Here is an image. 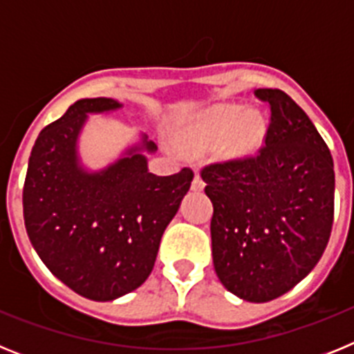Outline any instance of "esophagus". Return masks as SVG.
Instances as JSON below:
<instances>
[{
    "label": "esophagus",
    "instance_id": "obj_1",
    "mask_svg": "<svg viewBox=\"0 0 354 354\" xmlns=\"http://www.w3.org/2000/svg\"><path fill=\"white\" fill-rule=\"evenodd\" d=\"M204 186H205L204 179H202L198 171H196L195 179H193V183H192V189L193 192H202V189H204Z\"/></svg>",
    "mask_w": 354,
    "mask_h": 354
}]
</instances>
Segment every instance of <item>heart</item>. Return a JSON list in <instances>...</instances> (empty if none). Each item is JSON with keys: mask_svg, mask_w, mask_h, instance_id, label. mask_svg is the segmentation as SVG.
<instances>
[{"mask_svg": "<svg viewBox=\"0 0 354 354\" xmlns=\"http://www.w3.org/2000/svg\"><path fill=\"white\" fill-rule=\"evenodd\" d=\"M239 113V106H216L187 118L177 133L180 147L227 158L252 154L262 142L264 122L257 111Z\"/></svg>", "mask_w": 354, "mask_h": 354, "instance_id": "b5f03b06", "label": "heart"}]
</instances>
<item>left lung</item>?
<instances>
[{
    "instance_id": "left-lung-1",
    "label": "left lung",
    "mask_w": 354,
    "mask_h": 354,
    "mask_svg": "<svg viewBox=\"0 0 354 354\" xmlns=\"http://www.w3.org/2000/svg\"><path fill=\"white\" fill-rule=\"evenodd\" d=\"M270 104L257 154L205 165L212 262L239 298L266 303L289 292L323 257L333 225L330 149L286 92L255 90Z\"/></svg>"
}]
</instances>
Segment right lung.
Wrapping results in <instances>:
<instances>
[{
    "instance_id": "add662e5",
    "label": "right lung",
    "mask_w": 354,
    "mask_h": 354,
    "mask_svg": "<svg viewBox=\"0 0 354 354\" xmlns=\"http://www.w3.org/2000/svg\"><path fill=\"white\" fill-rule=\"evenodd\" d=\"M113 99H81L40 131L23 187L24 225L31 245L58 280L93 301L138 289L154 268L162 232L193 180L192 168L158 177L140 147L99 174L76 156L86 113L120 108Z\"/></svg>"
}]
</instances>
